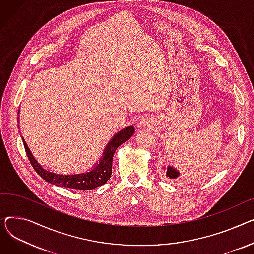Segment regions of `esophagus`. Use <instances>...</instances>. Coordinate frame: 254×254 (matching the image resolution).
Segmentation results:
<instances>
[{
    "instance_id": "34e87169",
    "label": "esophagus",
    "mask_w": 254,
    "mask_h": 254,
    "mask_svg": "<svg viewBox=\"0 0 254 254\" xmlns=\"http://www.w3.org/2000/svg\"><path fill=\"white\" fill-rule=\"evenodd\" d=\"M141 123L143 124V126H144V125H147V124H146V122H141Z\"/></svg>"
}]
</instances>
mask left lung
I'll return each instance as SVG.
<instances>
[{
	"label": "left lung",
	"mask_w": 254,
	"mask_h": 254,
	"mask_svg": "<svg viewBox=\"0 0 254 254\" xmlns=\"http://www.w3.org/2000/svg\"><path fill=\"white\" fill-rule=\"evenodd\" d=\"M166 175L169 178H178V177H180V171H178L177 169H175L172 166H168L167 170H166Z\"/></svg>",
	"instance_id": "1"
}]
</instances>
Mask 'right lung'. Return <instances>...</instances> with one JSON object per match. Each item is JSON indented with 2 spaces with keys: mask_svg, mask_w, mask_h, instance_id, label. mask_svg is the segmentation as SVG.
<instances>
[{
  "mask_svg": "<svg viewBox=\"0 0 254 254\" xmlns=\"http://www.w3.org/2000/svg\"><path fill=\"white\" fill-rule=\"evenodd\" d=\"M19 114V111H18ZM134 133V127L128 126L122 129L120 132L113 136L111 141L106 146V150L103 152L102 158L100 161L94 166L92 170L85 173L79 174H56L54 172H50L45 170L37 160L33 157V154L29 151V148L26 142L23 140V145L25 148L26 155L28 157L29 162H31L32 166L36 170V172L46 181L52 185L57 187H64L69 189H76V190H93L99 186L106 184L112 175V165H113V157L117 148L120 146L122 143L126 142Z\"/></svg>",
  "mask_w": 254,
  "mask_h": 254,
  "instance_id": "add662e5",
  "label": "right lung"
}]
</instances>
